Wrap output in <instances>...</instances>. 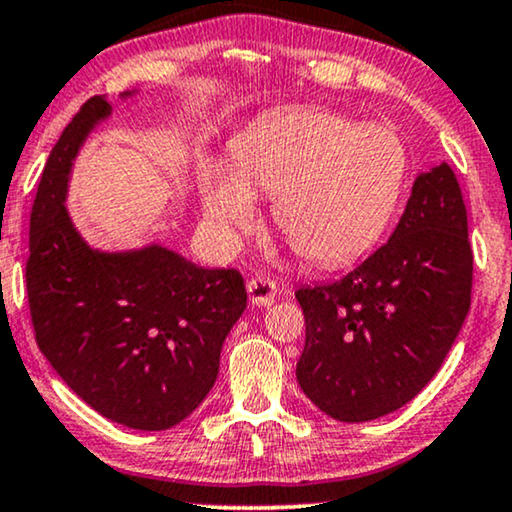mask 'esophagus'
<instances>
[{"label": "esophagus", "instance_id": "1", "mask_svg": "<svg viewBox=\"0 0 512 512\" xmlns=\"http://www.w3.org/2000/svg\"><path fill=\"white\" fill-rule=\"evenodd\" d=\"M278 295L276 283L267 276H255L248 281V297L255 306H271Z\"/></svg>", "mask_w": 512, "mask_h": 512}]
</instances>
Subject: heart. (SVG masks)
<instances>
[{"label":"heart","instance_id":"1","mask_svg":"<svg viewBox=\"0 0 512 512\" xmlns=\"http://www.w3.org/2000/svg\"><path fill=\"white\" fill-rule=\"evenodd\" d=\"M405 173V145L391 128L292 109L238 135L224 166L201 168L203 222L217 245L234 248L257 220L255 196H269L276 229L292 248L332 267L377 241Z\"/></svg>","mask_w":512,"mask_h":512}]
</instances>
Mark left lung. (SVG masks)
Masks as SVG:
<instances>
[{
    "mask_svg": "<svg viewBox=\"0 0 512 512\" xmlns=\"http://www.w3.org/2000/svg\"><path fill=\"white\" fill-rule=\"evenodd\" d=\"M473 250L445 161L419 173L391 238L335 283L297 290L306 342L297 381L327 417L360 424L435 377L470 309Z\"/></svg>",
    "mask_w": 512,
    "mask_h": 512,
    "instance_id": "8db88e82",
    "label": "left lung"
}]
</instances>
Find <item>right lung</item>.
<instances>
[{"label": "right lung", "instance_id": "add662e5", "mask_svg": "<svg viewBox=\"0 0 512 512\" xmlns=\"http://www.w3.org/2000/svg\"><path fill=\"white\" fill-rule=\"evenodd\" d=\"M112 114L95 95L51 149L30 217L27 299L39 351L86 405L166 431L213 388L248 295L236 269L199 267L159 241L100 250L81 236L67 210L74 161Z\"/></svg>", "mask_w": 512, "mask_h": 512}]
</instances>
